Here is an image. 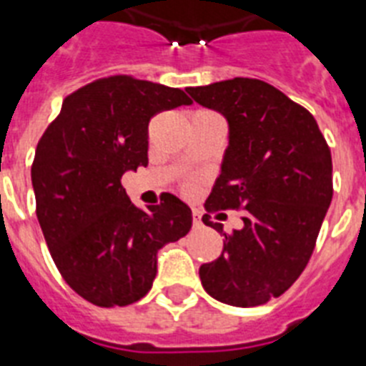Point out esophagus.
I'll use <instances>...</instances> for the list:
<instances>
[{"label":"esophagus","instance_id":"1","mask_svg":"<svg viewBox=\"0 0 366 366\" xmlns=\"http://www.w3.org/2000/svg\"><path fill=\"white\" fill-rule=\"evenodd\" d=\"M193 227H203V222H201V210H193Z\"/></svg>","mask_w":366,"mask_h":366}]
</instances>
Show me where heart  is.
<instances>
[{
  "instance_id": "heart-1",
  "label": "heart",
  "mask_w": 366,
  "mask_h": 366,
  "mask_svg": "<svg viewBox=\"0 0 366 366\" xmlns=\"http://www.w3.org/2000/svg\"><path fill=\"white\" fill-rule=\"evenodd\" d=\"M186 188H189V186H186Z\"/></svg>"
}]
</instances>
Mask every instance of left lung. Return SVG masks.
<instances>
[{"instance_id":"left-lung-1","label":"left lung","mask_w":366,"mask_h":366,"mask_svg":"<svg viewBox=\"0 0 366 366\" xmlns=\"http://www.w3.org/2000/svg\"><path fill=\"white\" fill-rule=\"evenodd\" d=\"M222 112L229 147L204 203V225L224 234V252L199 269L204 291L231 307H259L293 286L308 265L332 199L331 148L314 116L257 79L186 88ZM242 209L225 234L209 214Z\"/></svg>"}]
</instances>
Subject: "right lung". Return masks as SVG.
<instances>
[{
	"instance_id": "obj_1",
	"label": "right lung",
	"mask_w": 366,
	"mask_h": 366,
	"mask_svg": "<svg viewBox=\"0 0 366 366\" xmlns=\"http://www.w3.org/2000/svg\"><path fill=\"white\" fill-rule=\"evenodd\" d=\"M180 88L129 75L97 79L69 94L39 139L31 165L37 219L59 274L103 308L147 295L157 250L192 229V210L165 193L141 210L122 174L148 165V124L189 105Z\"/></svg>"
}]
</instances>
